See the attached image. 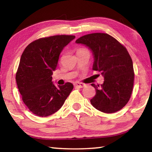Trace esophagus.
<instances>
[{"instance_id":"1","label":"esophagus","mask_w":152,"mask_h":152,"mask_svg":"<svg viewBox=\"0 0 152 152\" xmlns=\"http://www.w3.org/2000/svg\"><path fill=\"white\" fill-rule=\"evenodd\" d=\"M74 87L76 88H83V87L85 86V84L84 83H82V82H76V83L74 84Z\"/></svg>"}]
</instances>
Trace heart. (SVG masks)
Instances as JSON below:
<instances>
[{
	"label": "heart",
	"instance_id": "obj_1",
	"mask_svg": "<svg viewBox=\"0 0 152 152\" xmlns=\"http://www.w3.org/2000/svg\"><path fill=\"white\" fill-rule=\"evenodd\" d=\"M79 50H82V49H79Z\"/></svg>",
	"mask_w": 152,
	"mask_h": 152
}]
</instances>
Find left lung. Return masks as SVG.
I'll list each match as a JSON object with an SVG mask.
<instances>
[{"label":"left lung","mask_w":152,"mask_h":152,"mask_svg":"<svg viewBox=\"0 0 152 152\" xmlns=\"http://www.w3.org/2000/svg\"><path fill=\"white\" fill-rule=\"evenodd\" d=\"M84 44L93 53V70L99 71L104 81L101 86L91 85L96 94L91 100L95 109L113 113L123 109L130 99L134 82L132 58L124 45L107 33H94L76 41Z\"/></svg>","instance_id":"8db88e82"}]
</instances>
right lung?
Wrapping results in <instances>:
<instances>
[{"instance_id":"right-lung-1","label":"right lung","mask_w":152,"mask_h":152,"mask_svg":"<svg viewBox=\"0 0 152 152\" xmlns=\"http://www.w3.org/2000/svg\"><path fill=\"white\" fill-rule=\"evenodd\" d=\"M74 38L66 35L39 38L22 53L15 79L23 101L37 116L48 117L58 111L72 91L70 82L56 87L51 76L61 50Z\"/></svg>"}]
</instances>
